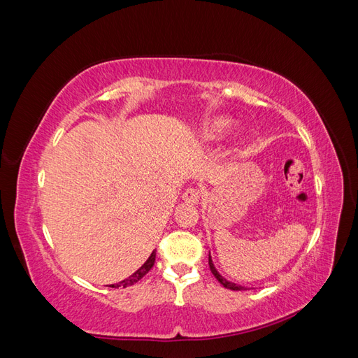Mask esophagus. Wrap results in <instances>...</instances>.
<instances>
[{
    "label": "esophagus",
    "mask_w": 358,
    "mask_h": 358,
    "mask_svg": "<svg viewBox=\"0 0 358 358\" xmlns=\"http://www.w3.org/2000/svg\"><path fill=\"white\" fill-rule=\"evenodd\" d=\"M200 197H201V191L199 188H188L185 192H183V201L187 203H191V204H196L200 201Z\"/></svg>",
    "instance_id": "obj_1"
}]
</instances>
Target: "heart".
<instances>
[{
  "label": "heart",
  "mask_w": 358,
  "mask_h": 358,
  "mask_svg": "<svg viewBox=\"0 0 358 358\" xmlns=\"http://www.w3.org/2000/svg\"><path fill=\"white\" fill-rule=\"evenodd\" d=\"M233 121L230 117L227 116H215L210 117L209 121H206L200 129V138L201 142L210 143L218 140L221 137H224L227 134V131L231 128Z\"/></svg>",
  "instance_id": "heart-1"
}]
</instances>
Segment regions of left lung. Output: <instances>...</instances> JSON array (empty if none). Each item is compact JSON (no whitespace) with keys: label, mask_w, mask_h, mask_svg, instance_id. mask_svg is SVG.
I'll return each mask as SVG.
<instances>
[{"label":"left lung","mask_w":358,"mask_h":358,"mask_svg":"<svg viewBox=\"0 0 358 358\" xmlns=\"http://www.w3.org/2000/svg\"><path fill=\"white\" fill-rule=\"evenodd\" d=\"M209 267H210V272L213 273V276H215L216 279H218V282H220L222 287L229 288V289H233V291H242V289H246L245 287H242V285H237V284H234V282H230V280H227L224 276H221L218 270H216V268H215V266H213V262H212V257H210V254H209Z\"/></svg>","instance_id":"left-lung-1"}]
</instances>
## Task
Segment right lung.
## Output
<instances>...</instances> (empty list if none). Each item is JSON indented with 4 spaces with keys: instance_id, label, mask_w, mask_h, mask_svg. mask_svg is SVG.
I'll return each mask as SVG.
<instances>
[{
    "instance_id": "obj_1",
    "label": "right lung",
    "mask_w": 358,
    "mask_h": 358,
    "mask_svg": "<svg viewBox=\"0 0 358 358\" xmlns=\"http://www.w3.org/2000/svg\"><path fill=\"white\" fill-rule=\"evenodd\" d=\"M155 255H157V251H152V254H150V257L146 259V263L140 267L138 270H136V272L129 276V278H127V279H124V280H121V282L119 284H113L112 285V288H119V287H129V285H134L136 282H138L140 279H142L150 268H152V266H154V263H155Z\"/></svg>"
}]
</instances>
